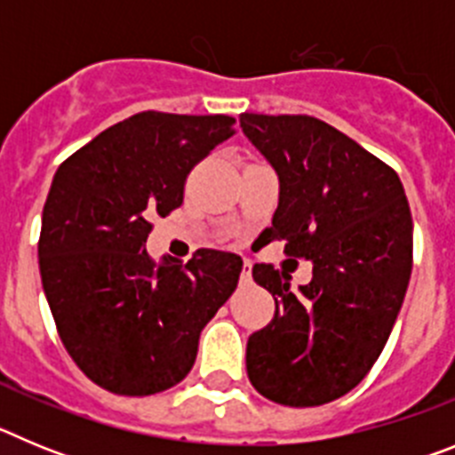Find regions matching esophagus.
<instances>
[{
	"label": "esophagus",
	"instance_id": "esophagus-1",
	"mask_svg": "<svg viewBox=\"0 0 455 455\" xmlns=\"http://www.w3.org/2000/svg\"><path fill=\"white\" fill-rule=\"evenodd\" d=\"M252 283V267L251 262L243 264V271H241V284H251Z\"/></svg>",
	"mask_w": 455,
	"mask_h": 455
}]
</instances>
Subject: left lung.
I'll return each instance as SVG.
<instances>
[{
	"instance_id": "obj_1",
	"label": "left lung",
	"mask_w": 455,
	"mask_h": 455,
	"mask_svg": "<svg viewBox=\"0 0 455 455\" xmlns=\"http://www.w3.org/2000/svg\"><path fill=\"white\" fill-rule=\"evenodd\" d=\"M241 130L275 171L268 241L312 262V280L255 264L275 316L248 337L252 387L291 408L351 392L387 344L412 271V216L399 175L312 116L241 114Z\"/></svg>"
}]
</instances>
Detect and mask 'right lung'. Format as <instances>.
Listing matches in <instances>:
<instances>
[{"instance_id": "right-lung-1", "label": "right lung", "mask_w": 455, "mask_h": 455, "mask_svg": "<svg viewBox=\"0 0 455 455\" xmlns=\"http://www.w3.org/2000/svg\"><path fill=\"white\" fill-rule=\"evenodd\" d=\"M230 116L143 111L59 166L43 209L40 280L63 347L92 383L148 396L180 383L243 259L146 251L150 216L180 207L191 168L232 136Z\"/></svg>"}]
</instances>
